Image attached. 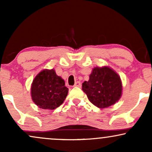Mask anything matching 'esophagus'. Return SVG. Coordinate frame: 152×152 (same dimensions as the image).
I'll use <instances>...</instances> for the list:
<instances>
[{
	"mask_svg": "<svg viewBox=\"0 0 152 152\" xmlns=\"http://www.w3.org/2000/svg\"><path fill=\"white\" fill-rule=\"evenodd\" d=\"M81 83L80 81L76 82L74 84V87H81Z\"/></svg>",
	"mask_w": 152,
	"mask_h": 152,
	"instance_id": "1",
	"label": "esophagus"
}]
</instances>
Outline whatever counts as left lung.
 I'll use <instances>...</instances> for the list:
<instances>
[{"label":"left lung","instance_id":"obj_1","mask_svg":"<svg viewBox=\"0 0 152 152\" xmlns=\"http://www.w3.org/2000/svg\"><path fill=\"white\" fill-rule=\"evenodd\" d=\"M82 90L94 105L104 109L114 105L122 95V82L116 71L109 66L95 67L89 80L82 83Z\"/></svg>","mask_w":152,"mask_h":152}]
</instances>
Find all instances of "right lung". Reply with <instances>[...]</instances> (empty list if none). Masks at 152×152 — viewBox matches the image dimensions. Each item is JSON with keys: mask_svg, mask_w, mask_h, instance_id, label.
I'll return each mask as SVG.
<instances>
[{"mask_svg": "<svg viewBox=\"0 0 152 152\" xmlns=\"http://www.w3.org/2000/svg\"><path fill=\"white\" fill-rule=\"evenodd\" d=\"M69 88L65 81L54 69H43L36 75L31 87L33 102L43 109L53 110L61 105L67 96Z\"/></svg>", "mask_w": 152, "mask_h": 152, "instance_id": "obj_1", "label": "right lung"}]
</instances>
